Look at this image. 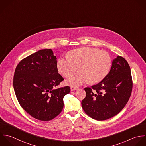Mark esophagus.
Listing matches in <instances>:
<instances>
[{
    "mask_svg": "<svg viewBox=\"0 0 146 146\" xmlns=\"http://www.w3.org/2000/svg\"><path fill=\"white\" fill-rule=\"evenodd\" d=\"M78 89L77 87H75V86H71L70 87V90L71 91H74L75 90H77Z\"/></svg>",
    "mask_w": 146,
    "mask_h": 146,
    "instance_id": "34e87169",
    "label": "esophagus"
}]
</instances>
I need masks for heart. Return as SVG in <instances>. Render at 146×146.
Wrapping results in <instances>:
<instances>
[{
	"instance_id": "obj_1",
	"label": "heart",
	"mask_w": 146,
	"mask_h": 146,
	"mask_svg": "<svg viewBox=\"0 0 146 146\" xmlns=\"http://www.w3.org/2000/svg\"><path fill=\"white\" fill-rule=\"evenodd\" d=\"M111 65V59L107 52L90 47L71 50L67 57H59L57 62L58 72L66 77L78 67L80 72L65 81L72 86H78L88 81L92 84L101 81L109 73Z\"/></svg>"
}]
</instances>
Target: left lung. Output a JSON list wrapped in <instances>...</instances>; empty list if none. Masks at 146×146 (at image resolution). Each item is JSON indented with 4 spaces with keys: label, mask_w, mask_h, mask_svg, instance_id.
Returning a JSON list of instances; mask_svg holds the SVG:
<instances>
[{
    "label": "left lung",
    "mask_w": 146,
    "mask_h": 146,
    "mask_svg": "<svg viewBox=\"0 0 146 146\" xmlns=\"http://www.w3.org/2000/svg\"><path fill=\"white\" fill-rule=\"evenodd\" d=\"M130 67L127 61L118 56L112 62L108 75L98 84L85 88L86 97L81 105L85 113L97 121L117 115L127 103L132 92Z\"/></svg>",
    "instance_id": "1"
}]
</instances>
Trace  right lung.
Returning a JSON list of instances; mask_svg holds the SVG:
<instances>
[{"instance_id":"1","label":"right lung","mask_w":146,"mask_h":146,"mask_svg":"<svg viewBox=\"0 0 146 146\" xmlns=\"http://www.w3.org/2000/svg\"><path fill=\"white\" fill-rule=\"evenodd\" d=\"M51 49L40 50L23 59L13 76V89L22 108L32 117L48 121L62 110L69 86L56 88L64 80Z\"/></svg>"}]
</instances>
